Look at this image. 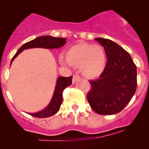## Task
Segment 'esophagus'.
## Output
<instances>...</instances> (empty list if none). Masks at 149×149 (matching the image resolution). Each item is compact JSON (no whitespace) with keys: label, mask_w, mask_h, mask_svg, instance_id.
I'll return each instance as SVG.
<instances>
[{"label":"esophagus","mask_w":149,"mask_h":149,"mask_svg":"<svg viewBox=\"0 0 149 149\" xmlns=\"http://www.w3.org/2000/svg\"><path fill=\"white\" fill-rule=\"evenodd\" d=\"M80 80H81V78H80V77H79L78 75H74L73 79H72V82L76 83L77 82V81H80Z\"/></svg>","instance_id":"34e87169"}]
</instances>
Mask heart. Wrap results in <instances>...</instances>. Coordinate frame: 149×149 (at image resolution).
<instances>
[{
	"mask_svg": "<svg viewBox=\"0 0 149 149\" xmlns=\"http://www.w3.org/2000/svg\"><path fill=\"white\" fill-rule=\"evenodd\" d=\"M63 65L79 67L81 74L87 79L100 77L104 72L107 56L103 46L89 43H77L65 52V59L62 57Z\"/></svg>",
	"mask_w": 149,
	"mask_h": 149,
	"instance_id": "heart-1",
	"label": "heart"
}]
</instances>
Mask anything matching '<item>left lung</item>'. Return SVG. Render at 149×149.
<instances>
[{
	"mask_svg": "<svg viewBox=\"0 0 149 149\" xmlns=\"http://www.w3.org/2000/svg\"><path fill=\"white\" fill-rule=\"evenodd\" d=\"M107 56L104 72L99 78L91 80L87 100L93 110L101 115L122 111L136 89V66L131 55L113 41L96 38Z\"/></svg>",
	"mask_w": 149,
	"mask_h": 149,
	"instance_id": "obj_1",
	"label": "left lung"
}]
</instances>
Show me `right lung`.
<instances>
[{"label":"right lung","instance_id":"obj_1","mask_svg":"<svg viewBox=\"0 0 149 149\" xmlns=\"http://www.w3.org/2000/svg\"><path fill=\"white\" fill-rule=\"evenodd\" d=\"M66 39L65 38H59L54 37L51 36H42L36 38L33 40L30 41L24 44L21 47L15 56H13L11 60V65L13 60H15L21 52L26 49L34 48H47V49H55L59 48L66 43ZM72 83V76L70 77H63L59 76L56 80V86H55L54 92L53 96L51 98L50 103L45 108L43 109L41 111L36 112V113H28L32 116L37 117V118H46L56 114L59 111L60 108V105L63 102V92L65 88L70 86Z\"/></svg>","mask_w":149,"mask_h":149}]
</instances>
